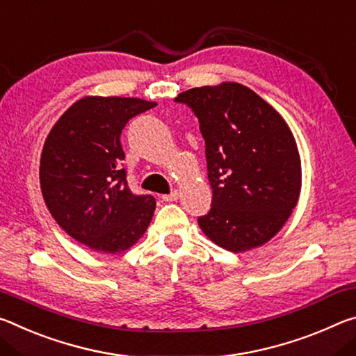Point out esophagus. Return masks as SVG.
<instances>
[{
  "mask_svg": "<svg viewBox=\"0 0 356 356\" xmlns=\"http://www.w3.org/2000/svg\"><path fill=\"white\" fill-rule=\"evenodd\" d=\"M178 197H179V192L177 189H173L170 194L162 195V200H164V202H175V200H178Z\"/></svg>",
  "mask_w": 356,
  "mask_h": 356,
  "instance_id": "obj_1",
  "label": "esophagus"
}]
</instances>
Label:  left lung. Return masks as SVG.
<instances>
[{
  "label": "left lung",
  "instance_id": "1",
  "mask_svg": "<svg viewBox=\"0 0 356 356\" xmlns=\"http://www.w3.org/2000/svg\"><path fill=\"white\" fill-rule=\"evenodd\" d=\"M197 116L205 138L211 208L203 233L232 252L270 241L296 207L301 162L289 126L240 83L192 88L175 97Z\"/></svg>",
  "mask_w": 356,
  "mask_h": 356
}]
</instances>
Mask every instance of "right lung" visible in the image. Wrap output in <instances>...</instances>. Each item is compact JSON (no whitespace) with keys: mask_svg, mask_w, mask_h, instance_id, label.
I'll use <instances>...</instances> for the list:
<instances>
[{"mask_svg":"<svg viewBox=\"0 0 356 356\" xmlns=\"http://www.w3.org/2000/svg\"><path fill=\"white\" fill-rule=\"evenodd\" d=\"M156 102L137 97H83L45 140L40 189L61 229L97 252L115 254L138 241L153 218V195L127 186L121 132Z\"/></svg>","mask_w":356,"mask_h":356,"instance_id":"obj_1","label":"right lung"}]
</instances>
